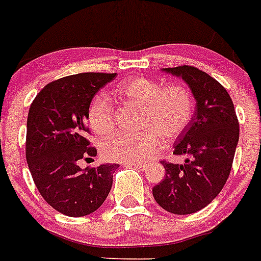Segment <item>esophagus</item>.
Returning a JSON list of instances; mask_svg holds the SVG:
<instances>
[{
  "mask_svg": "<svg viewBox=\"0 0 261 261\" xmlns=\"http://www.w3.org/2000/svg\"><path fill=\"white\" fill-rule=\"evenodd\" d=\"M126 166H135L137 170H145L147 168V164L145 163H140V162H126Z\"/></svg>",
  "mask_w": 261,
  "mask_h": 261,
  "instance_id": "34e87169",
  "label": "esophagus"
}]
</instances>
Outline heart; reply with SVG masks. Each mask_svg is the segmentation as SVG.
I'll use <instances>...</instances> for the list:
<instances>
[{
	"mask_svg": "<svg viewBox=\"0 0 261 261\" xmlns=\"http://www.w3.org/2000/svg\"><path fill=\"white\" fill-rule=\"evenodd\" d=\"M114 94L120 99L141 108L137 135H117L102 145L105 158L116 162H147L167 141L179 137L194 117L195 102L193 93L180 85H168L153 79H126L118 85ZM87 124L99 136L114 129L113 106L106 98L97 95L87 109Z\"/></svg>",
	"mask_w": 261,
	"mask_h": 261,
	"instance_id": "1",
	"label": "heart"
}]
</instances>
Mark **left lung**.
Wrapping results in <instances>:
<instances>
[{"instance_id": "1", "label": "left lung", "mask_w": 261, "mask_h": 261, "mask_svg": "<svg viewBox=\"0 0 261 261\" xmlns=\"http://www.w3.org/2000/svg\"><path fill=\"white\" fill-rule=\"evenodd\" d=\"M187 83L195 98V113L174 145L175 155H186L183 164L162 162L166 178L152 194L164 210L191 214L203 209L228 180L239 143V120L232 98L209 74L191 66L162 68Z\"/></svg>"}]
</instances>
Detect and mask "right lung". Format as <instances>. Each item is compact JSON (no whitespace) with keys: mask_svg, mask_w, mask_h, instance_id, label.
Returning a JSON list of instances; mask_svg holds the SVG:
<instances>
[{"mask_svg":"<svg viewBox=\"0 0 261 261\" xmlns=\"http://www.w3.org/2000/svg\"><path fill=\"white\" fill-rule=\"evenodd\" d=\"M116 74L83 72L48 83L29 108L27 162L48 205L70 217L93 213L105 202L118 164L81 168L78 160L95 156L89 147L86 114L91 99Z\"/></svg>","mask_w":261,"mask_h":261,"instance_id":"add662e5","label":"right lung"}]
</instances>
